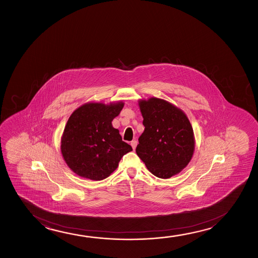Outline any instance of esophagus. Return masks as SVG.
Segmentation results:
<instances>
[{
    "mask_svg": "<svg viewBox=\"0 0 258 258\" xmlns=\"http://www.w3.org/2000/svg\"><path fill=\"white\" fill-rule=\"evenodd\" d=\"M131 146H132L133 150H135L136 147H137V145H138V141H137V140H132V141H131Z\"/></svg>",
    "mask_w": 258,
    "mask_h": 258,
    "instance_id": "obj_1",
    "label": "esophagus"
}]
</instances>
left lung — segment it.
<instances>
[{
	"label": "left lung",
	"instance_id": "left-lung-1",
	"mask_svg": "<svg viewBox=\"0 0 258 258\" xmlns=\"http://www.w3.org/2000/svg\"><path fill=\"white\" fill-rule=\"evenodd\" d=\"M145 128L136 152L155 176L168 179L187 166L195 151L193 127L186 113L165 99L138 100Z\"/></svg>",
	"mask_w": 258,
	"mask_h": 258
}]
</instances>
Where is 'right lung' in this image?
Returning <instances> with one entry per match:
<instances>
[{
	"label": "right lung",
	"instance_id": "right-lung-1",
	"mask_svg": "<svg viewBox=\"0 0 258 258\" xmlns=\"http://www.w3.org/2000/svg\"><path fill=\"white\" fill-rule=\"evenodd\" d=\"M122 101L85 103L71 113L60 138V152L78 176L101 180L116 170L122 156L132 151L112 121Z\"/></svg>",
	"mask_w": 258,
	"mask_h": 258
}]
</instances>
